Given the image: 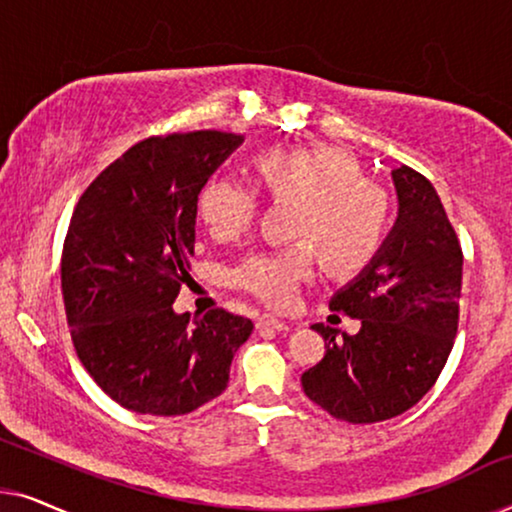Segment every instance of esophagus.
I'll list each match as a JSON object with an SVG mask.
<instances>
[{
    "instance_id": "34e87169",
    "label": "esophagus",
    "mask_w": 512,
    "mask_h": 512,
    "mask_svg": "<svg viewBox=\"0 0 512 512\" xmlns=\"http://www.w3.org/2000/svg\"><path fill=\"white\" fill-rule=\"evenodd\" d=\"M256 326L261 328V331L263 328H270V331H291V326L286 324V321L272 317V314H261V317L256 319Z\"/></svg>"
}]
</instances>
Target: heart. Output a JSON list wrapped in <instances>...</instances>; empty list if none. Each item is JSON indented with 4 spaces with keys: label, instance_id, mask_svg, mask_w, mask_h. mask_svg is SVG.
<instances>
[{
    "label": "heart",
    "instance_id": "obj_1",
    "mask_svg": "<svg viewBox=\"0 0 512 512\" xmlns=\"http://www.w3.org/2000/svg\"><path fill=\"white\" fill-rule=\"evenodd\" d=\"M256 184L275 202H296L291 235L298 242L254 251L235 265L233 284L270 307H286L312 277L317 254L331 275L366 268L389 228V198L363 177L352 153L331 146L277 149L256 160ZM258 191L237 177H212L198 193V216L219 242L254 226Z\"/></svg>",
    "mask_w": 512,
    "mask_h": 512
}]
</instances>
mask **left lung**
I'll use <instances>...</instances> for the list:
<instances>
[{
    "mask_svg": "<svg viewBox=\"0 0 512 512\" xmlns=\"http://www.w3.org/2000/svg\"><path fill=\"white\" fill-rule=\"evenodd\" d=\"M398 219L377 256L331 298V310L361 319L356 335L312 328L328 340L305 370V396L349 424L403 415L436 384L459 326L464 254L436 188L408 165L391 172Z\"/></svg>",
    "mask_w": 512,
    "mask_h": 512,
    "instance_id": "left-lung-1",
    "label": "left lung"
}]
</instances>
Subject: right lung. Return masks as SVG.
<instances>
[{
	"label": "right lung",
	"mask_w": 512,
	"mask_h": 512,
	"mask_svg": "<svg viewBox=\"0 0 512 512\" xmlns=\"http://www.w3.org/2000/svg\"><path fill=\"white\" fill-rule=\"evenodd\" d=\"M242 144L221 130L130 146L76 202L62 247V298L76 356L104 394L139 415L177 417L228 387L251 319L172 310L188 279L198 193Z\"/></svg>",
	"instance_id": "1"
}]
</instances>
